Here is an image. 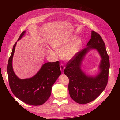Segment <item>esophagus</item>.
I'll use <instances>...</instances> for the list:
<instances>
[{
	"label": "esophagus",
	"instance_id": "esophagus-1",
	"mask_svg": "<svg viewBox=\"0 0 120 120\" xmlns=\"http://www.w3.org/2000/svg\"><path fill=\"white\" fill-rule=\"evenodd\" d=\"M60 69H61V71L62 72H63L64 69H65V67L64 66V65L63 64H60Z\"/></svg>",
	"mask_w": 120,
	"mask_h": 120
}]
</instances>
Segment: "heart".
<instances>
[{
	"label": "heart",
	"mask_w": 120,
	"mask_h": 120,
	"mask_svg": "<svg viewBox=\"0 0 120 120\" xmlns=\"http://www.w3.org/2000/svg\"><path fill=\"white\" fill-rule=\"evenodd\" d=\"M72 40H65L62 41L56 42L53 45V48L56 51H61L60 56L65 60H70L72 59L77 53L80 41L76 40L69 45ZM48 52L52 56H55L56 53L51 49L48 50Z\"/></svg>",
	"instance_id": "b5f03b06"
}]
</instances>
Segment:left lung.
Here are the masks:
<instances>
[{
	"instance_id": "8db88e82",
	"label": "left lung",
	"mask_w": 120,
	"mask_h": 120,
	"mask_svg": "<svg viewBox=\"0 0 120 120\" xmlns=\"http://www.w3.org/2000/svg\"><path fill=\"white\" fill-rule=\"evenodd\" d=\"M87 46L68 61L64 71L69 80L68 90L70 97L80 104L89 103L97 98L105 89L108 80L109 57L105 44L98 33L92 31L91 38ZM92 49H96L102 58L99 66L100 72L95 77L86 76L80 69L85 54Z\"/></svg>"
}]
</instances>
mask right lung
I'll list each match as a JSON object with an SVG mask.
<instances>
[{
  "mask_svg": "<svg viewBox=\"0 0 120 120\" xmlns=\"http://www.w3.org/2000/svg\"><path fill=\"white\" fill-rule=\"evenodd\" d=\"M25 33V31L21 34L18 41ZM16 44V42L13 46L7 67L10 88L15 96L25 103L34 106L41 105L50 96L53 85L61 75L59 62L46 63L33 77L20 79L15 75L12 67Z\"/></svg>",
  "mask_w": 120,
  "mask_h": 120,
  "instance_id": "1",
  "label": "right lung"
}]
</instances>
